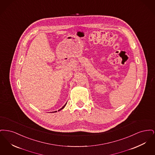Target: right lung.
<instances>
[{
	"mask_svg": "<svg viewBox=\"0 0 155 155\" xmlns=\"http://www.w3.org/2000/svg\"><path fill=\"white\" fill-rule=\"evenodd\" d=\"M66 104H67V103H66V104H64V106H63V107H61V109H60V110H58V111H60V110H62V109H63V108H64V107H65V106H66ZM54 112H57V111H54ZM54 112H53V113H54Z\"/></svg>",
	"mask_w": 155,
	"mask_h": 155,
	"instance_id": "add662e5",
	"label": "right lung"
}]
</instances>
